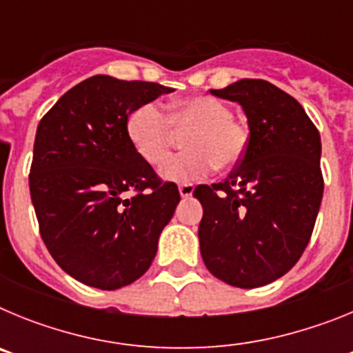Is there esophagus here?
<instances>
[{"label":"esophagus","mask_w":353,"mask_h":353,"mask_svg":"<svg viewBox=\"0 0 353 353\" xmlns=\"http://www.w3.org/2000/svg\"><path fill=\"white\" fill-rule=\"evenodd\" d=\"M179 191H180V196H182V198H189V196H192L194 187H192L191 183H182V185L179 187Z\"/></svg>","instance_id":"1"}]
</instances>
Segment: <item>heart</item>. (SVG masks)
Wrapping results in <instances>:
<instances>
[{
  "label": "heart",
  "mask_w": 353,
  "mask_h": 353,
  "mask_svg": "<svg viewBox=\"0 0 353 353\" xmlns=\"http://www.w3.org/2000/svg\"><path fill=\"white\" fill-rule=\"evenodd\" d=\"M189 128L192 130L183 138L187 152L168 159L161 168L164 180L191 183L207 176L215 166L232 170L244 159L249 145L248 125L215 97H185L171 102L166 113L154 102H146L127 117V138L150 166H159L168 157L174 132Z\"/></svg>",
  "instance_id": "heart-1"
}]
</instances>
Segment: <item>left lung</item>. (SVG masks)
<instances>
[{
    "label": "left lung",
    "instance_id": "8db88e82",
    "mask_svg": "<svg viewBox=\"0 0 353 353\" xmlns=\"http://www.w3.org/2000/svg\"><path fill=\"white\" fill-rule=\"evenodd\" d=\"M212 95L239 102L249 123L244 159L224 182L198 185L199 249L212 276L258 288L302 256L323 196L320 132L292 95L240 79Z\"/></svg>",
    "mask_w": 353,
    "mask_h": 353
}]
</instances>
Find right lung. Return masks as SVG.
I'll return each mask as SVG.
<instances>
[{
  "mask_svg": "<svg viewBox=\"0 0 353 353\" xmlns=\"http://www.w3.org/2000/svg\"><path fill=\"white\" fill-rule=\"evenodd\" d=\"M170 92L157 83L93 76L68 90L37 127L30 194L40 236L79 283L121 288L154 261L180 192L136 154L127 117Z\"/></svg>",
  "mask_w": 353,
  "mask_h": 353,
  "instance_id": "obj_1",
  "label": "right lung"
}]
</instances>
